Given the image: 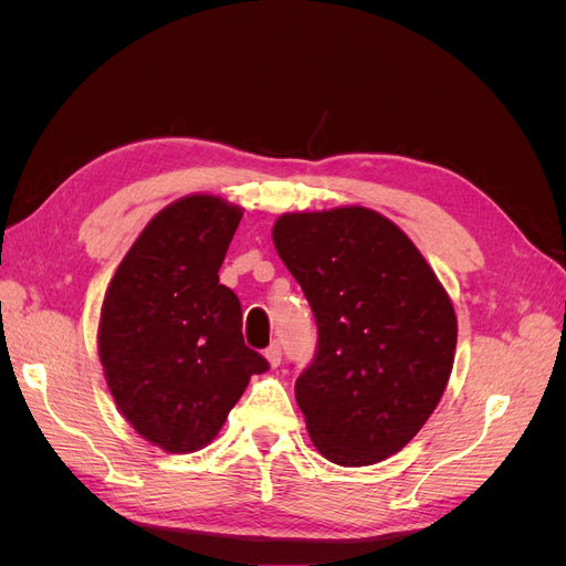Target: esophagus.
I'll return each mask as SVG.
<instances>
[{
	"label": "esophagus",
	"instance_id": "esophagus-1",
	"mask_svg": "<svg viewBox=\"0 0 566 566\" xmlns=\"http://www.w3.org/2000/svg\"><path fill=\"white\" fill-rule=\"evenodd\" d=\"M264 358H266L271 368L281 366V345H279V342H273V345L264 352Z\"/></svg>",
	"mask_w": 566,
	"mask_h": 566
}]
</instances>
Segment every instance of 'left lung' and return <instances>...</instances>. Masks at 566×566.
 Wrapping results in <instances>:
<instances>
[{"mask_svg": "<svg viewBox=\"0 0 566 566\" xmlns=\"http://www.w3.org/2000/svg\"><path fill=\"white\" fill-rule=\"evenodd\" d=\"M273 245L318 325L316 361L295 382L314 447L342 468L399 453L449 385L458 321L416 243L364 205L285 212Z\"/></svg>", "mask_w": 566, "mask_h": 566, "instance_id": "obj_1", "label": "left lung"}]
</instances>
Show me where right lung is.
<instances>
[{"label": "right lung", "mask_w": 566, "mask_h": 566, "mask_svg": "<svg viewBox=\"0 0 566 566\" xmlns=\"http://www.w3.org/2000/svg\"><path fill=\"white\" fill-rule=\"evenodd\" d=\"M243 208L191 193L153 217L98 316V361L123 418L153 447L193 453L269 364L243 342L241 302L219 283Z\"/></svg>", "instance_id": "add662e5"}]
</instances>
